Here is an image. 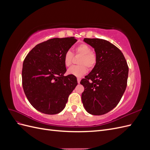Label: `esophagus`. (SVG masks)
<instances>
[{"mask_svg":"<svg viewBox=\"0 0 150 150\" xmlns=\"http://www.w3.org/2000/svg\"><path fill=\"white\" fill-rule=\"evenodd\" d=\"M77 80H78V84H79V83H80V81H81V79H80V78H78V79H77Z\"/></svg>","mask_w":150,"mask_h":150,"instance_id":"34e87169","label":"esophagus"}]
</instances>
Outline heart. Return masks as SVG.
Here are the masks:
<instances>
[{
	"mask_svg": "<svg viewBox=\"0 0 150 150\" xmlns=\"http://www.w3.org/2000/svg\"><path fill=\"white\" fill-rule=\"evenodd\" d=\"M76 52L82 55L79 61V66H73L71 67L67 70V74L73 75L76 77H81L87 72V68L89 69L93 68L96 63L97 57L96 54L91 51V48L88 45L86 44H81L76 48ZM73 55L72 53L68 51L64 56V63L66 67H69L71 65Z\"/></svg>",
	"mask_w": 150,
	"mask_h": 150,
	"instance_id": "1",
	"label": "heart"
}]
</instances>
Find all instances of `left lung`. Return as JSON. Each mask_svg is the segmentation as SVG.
Listing matches in <instances>:
<instances>
[{"label": "left lung", "instance_id": "1", "mask_svg": "<svg viewBox=\"0 0 150 150\" xmlns=\"http://www.w3.org/2000/svg\"><path fill=\"white\" fill-rule=\"evenodd\" d=\"M83 40L94 49L97 61L93 70L80 82L84 88L82 102L89 114L104 115L117 106L125 91L128 66L120 50L108 40Z\"/></svg>", "mask_w": 150, "mask_h": 150}]
</instances>
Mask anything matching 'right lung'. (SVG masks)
<instances>
[{
  "instance_id": "obj_1",
  "label": "right lung",
  "mask_w": 150,
  "mask_h": 150,
  "mask_svg": "<svg viewBox=\"0 0 150 150\" xmlns=\"http://www.w3.org/2000/svg\"><path fill=\"white\" fill-rule=\"evenodd\" d=\"M77 40L74 37L53 38L31 50L22 66V86L28 101L38 111L56 115L66 106L78 84L76 76H64L65 53Z\"/></svg>"
}]
</instances>
